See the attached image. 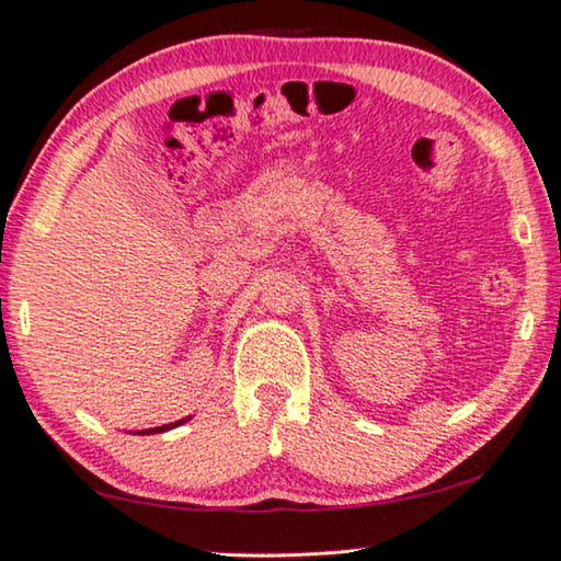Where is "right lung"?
<instances>
[{
  "label": "right lung",
  "mask_w": 561,
  "mask_h": 561,
  "mask_svg": "<svg viewBox=\"0 0 561 561\" xmlns=\"http://www.w3.org/2000/svg\"><path fill=\"white\" fill-rule=\"evenodd\" d=\"M188 417H183V421H175V423H169V425H158V428H148V431H138V433H146V436H150V433H163V431H171V428H175V425H181V423H186Z\"/></svg>",
  "instance_id": "1"
}]
</instances>
